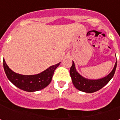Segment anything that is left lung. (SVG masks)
<instances>
[{"label":"left lung","mask_w":120,"mask_h":120,"mask_svg":"<svg viewBox=\"0 0 120 120\" xmlns=\"http://www.w3.org/2000/svg\"><path fill=\"white\" fill-rule=\"evenodd\" d=\"M116 67H117V61L114 65L112 71L108 75L98 79H91L82 76L77 71L76 67L73 61L72 66L70 68L69 72L71 77L72 83L77 90L85 93H94L101 90L112 79V78L114 75Z\"/></svg>","instance_id":"8db88e82"}]
</instances>
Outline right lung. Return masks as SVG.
Returning a JSON list of instances; mask_svg holds the SVG:
<instances>
[{
  "mask_svg": "<svg viewBox=\"0 0 120 120\" xmlns=\"http://www.w3.org/2000/svg\"><path fill=\"white\" fill-rule=\"evenodd\" d=\"M60 63L50 66L45 71L36 75H22L11 70L7 65L4 59H3V67L8 80L18 88L28 92L40 91L49 85L55 70Z\"/></svg>",
  "mask_w": 120,
  "mask_h": 120,
  "instance_id": "right-lung-1",
  "label": "right lung"
}]
</instances>
